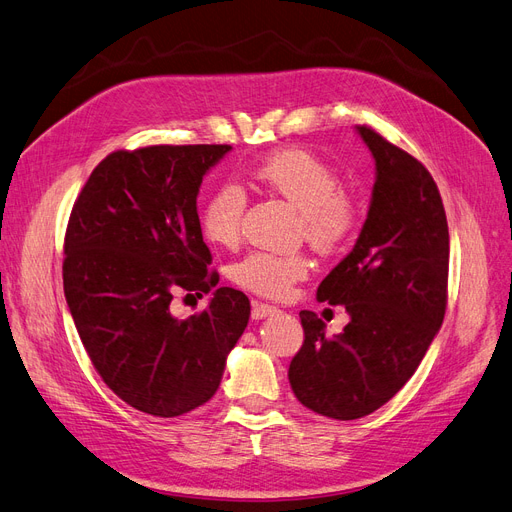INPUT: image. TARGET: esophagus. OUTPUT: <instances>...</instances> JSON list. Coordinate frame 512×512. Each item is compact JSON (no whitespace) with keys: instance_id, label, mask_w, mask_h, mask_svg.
I'll return each mask as SVG.
<instances>
[{"instance_id":"obj_1","label":"esophagus","mask_w":512,"mask_h":512,"mask_svg":"<svg viewBox=\"0 0 512 512\" xmlns=\"http://www.w3.org/2000/svg\"><path fill=\"white\" fill-rule=\"evenodd\" d=\"M274 314H278V307L265 305V303H255V305H253V311H251L253 320H263V318H270V316H274Z\"/></svg>"}]
</instances>
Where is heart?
<instances>
[{"label": "heart", "instance_id": "heart-1", "mask_svg": "<svg viewBox=\"0 0 512 512\" xmlns=\"http://www.w3.org/2000/svg\"><path fill=\"white\" fill-rule=\"evenodd\" d=\"M255 180L282 196L301 213L305 238L322 251H335L349 240L355 211L341 194L337 173L314 154L299 148L272 152L255 167ZM247 196L236 184L219 186L203 209V232L219 247H234ZM309 272L303 255H276L255 251L232 268V280L261 297L282 299L291 286Z\"/></svg>", "mask_w": 512, "mask_h": 512}]
</instances>
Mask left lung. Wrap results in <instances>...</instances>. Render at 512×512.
Segmentation results:
<instances>
[{
	"label": "left lung",
	"mask_w": 512,
	"mask_h": 512,
	"mask_svg": "<svg viewBox=\"0 0 512 512\" xmlns=\"http://www.w3.org/2000/svg\"><path fill=\"white\" fill-rule=\"evenodd\" d=\"M374 159L368 215L353 249L318 286L345 305L335 337L303 309L305 341L288 368L299 402L316 414L362 418L402 389L441 328L448 299L450 232L431 173L368 127H355Z\"/></svg>",
	"instance_id": "left-lung-1"
}]
</instances>
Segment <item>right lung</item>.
<instances>
[{
	"label": "right lung",
	"instance_id": "1",
	"mask_svg": "<svg viewBox=\"0 0 512 512\" xmlns=\"http://www.w3.org/2000/svg\"><path fill=\"white\" fill-rule=\"evenodd\" d=\"M228 144L113 152L92 171L64 240V297L102 381L152 416L186 414L215 395L249 324V297L213 291L201 314L171 311L175 291L219 282L196 198Z\"/></svg>",
	"mask_w": 512,
	"mask_h": 512
}]
</instances>
